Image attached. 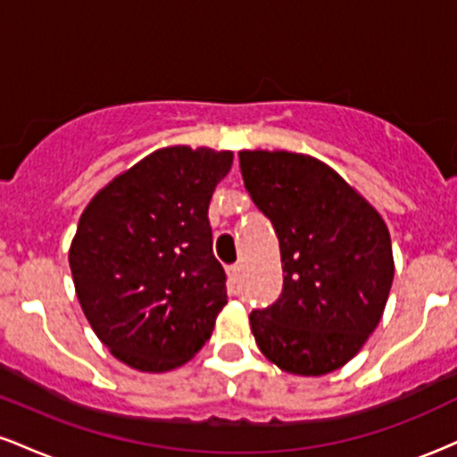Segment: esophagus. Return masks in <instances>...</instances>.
<instances>
[{
	"instance_id": "obj_1",
	"label": "esophagus",
	"mask_w": 457,
	"mask_h": 457,
	"mask_svg": "<svg viewBox=\"0 0 457 457\" xmlns=\"http://www.w3.org/2000/svg\"><path fill=\"white\" fill-rule=\"evenodd\" d=\"M228 272H229V277H232V281L236 283V281H238V277H240V264H234V266H229Z\"/></svg>"
}]
</instances>
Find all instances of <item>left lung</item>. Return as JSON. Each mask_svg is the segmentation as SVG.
<instances>
[{
	"label": "left lung",
	"mask_w": 457,
	"mask_h": 457,
	"mask_svg": "<svg viewBox=\"0 0 457 457\" xmlns=\"http://www.w3.org/2000/svg\"><path fill=\"white\" fill-rule=\"evenodd\" d=\"M255 206L279 238L283 290L251 312L262 354L279 370L324 376L363 348L393 283L385 221L337 171L295 152H238Z\"/></svg>",
	"instance_id": "obj_1"
}]
</instances>
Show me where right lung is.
Here are the masks:
<instances>
[{"label":"right lung","mask_w":457,"mask_h":457,"mask_svg":"<svg viewBox=\"0 0 457 457\" xmlns=\"http://www.w3.org/2000/svg\"><path fill=\"white\" fill-rule=\"evenodd\" d=\"M234 154L161 148L101 188L79 219L68 262L87 322L139 371H170L211 339L228 303L208 206Z\"/></svg>","instance_id":"obj_1"}]
</instances>
